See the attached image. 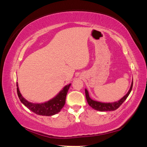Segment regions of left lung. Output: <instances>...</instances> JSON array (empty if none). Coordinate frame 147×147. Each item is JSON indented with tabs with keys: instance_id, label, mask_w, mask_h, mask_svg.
<instances>
[{
	"instance_id": "8db88e82",
	"label": "left lung",
	"mask_w": 147,
	"mask_h": 147,
	"mask_svg": "<svg viewBox=\"0 0 147 147\" xmlns=\"http://www.w3.org/2000/svg\"><path fill=\"white\" fill-rule=\"evenodd\" d=\"M133 86V82H131V87L130 89H129L128 92L127 94H126L123 98L120 100H118L117 102H109V103H104V102H98L92 100V99L89 97V93L87 89H85V93H86V96L87 101H88V103L89 106H90L92 108L97 111H114L119 108L120 106L123 104L124 100H126L127 97L128 96L129 94H130V92L131 91V89H132Z\"/></svg>"
}]
</instances>
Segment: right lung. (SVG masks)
<instances>
[{
	"mask_svg": "<svg viewBox=\"0 0 147 147\" xmlns=\"http://www.w3.org/2000/svg\"><path fill=\"white\" fill-rule=\"evenodd\" d=\"M71 84L65 86L63 89L54 97L53 99L44 103L35 104L30 102L26 100L20 93L18 84L17 83V91L20 100L24 106L27 107L30 110L33 111L37 115L51 116L59 113L65 103V98Z\"/></svg>",
	"mask_w": 147,
	"mask_h": 147,
	"instance_id": "add662e5",
	"label": "right lung"
}]
</instances>
